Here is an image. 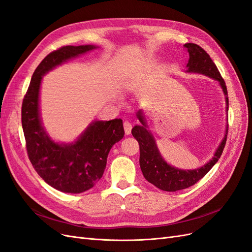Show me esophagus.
<instances>
[{
	"mask_svg": "<svg viewBox=\"0 0 252 252\" xmlns=\"http://www.w3.org/2000/svg\"><path fill=\"white\" fill-rule=\"evenodd\" d=\"M123 125H124V130H125V133H126V134H130V132H131V128H132V125H131L130 122L125 121Z\"/></svg>",
	"mask_w": 252,
	"mask_h": 252,
	"instance_id": "1",
	"label": "esophagus"
}]
</instances>
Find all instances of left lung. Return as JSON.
Segmentation results:
<instances>
[{
	"mask_svg": "<svg viewBox=\"0 0 252 252\" xmlns=\"http://www.w3.org/2000/svg\"><path fill=\"white\" fill-rule=\"evenodd\" d=\"M184 47L189 53V61L187 64L188 71L202 73L219 81L226 95L228 111V94L225 81L208 53L199 45L193 43H187L184 45ZM138 118L143 125L134 126L131 133L134 136V139L138 141L140 146L141 170L144 178L149 183L159 189L165 190V191H177V190H182L194 185L196 182H199L207 174V172L219 161V158L223 154L227 141L228 125L224 140L220 143L216 151L215 157L212 158L210 162L201 167L200 169L194 170H181L174 168V167L167 164L162 157L159 156L154 136L146 129V123H145L141 111L138 112Z\"/></svg>",
	"mask_w": 252,
	"mask_h": 252,
	"instance_id": "left-lung-1",
	"label": "left lung"
}]
</instances>
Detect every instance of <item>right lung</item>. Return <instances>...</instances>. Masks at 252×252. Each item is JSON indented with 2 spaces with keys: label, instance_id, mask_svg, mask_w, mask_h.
Returning a JSON list of instances; mask_svg holds the SVG:
<instances>
[{
  "label": "right lung",
  "instance_id": "obj_1",
  "mask_svg": "<svg viewBox=\"0 0 252 252\" xmlns=\"http://www.w3.org/2000/svg\"><path fill=\"white\" fill-rule=\"evenodd\" d=\"M95 48L63 46L45 57L34 70L22 103V126L28 158L37 174L62 192L81 193L93 188L103 177L113 144L124 136L121 119L95 121L74 144L51 141L41 125L39 90L42 75L65 61Z\"/></svg>",
  "mask_w": 252,
  "mask_h": 252
}]
</instances>
